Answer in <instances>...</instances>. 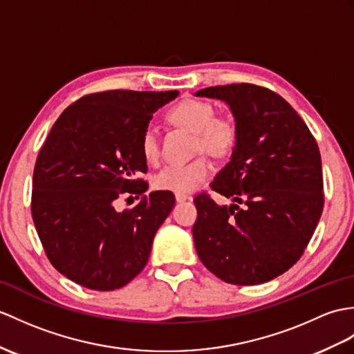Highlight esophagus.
<instances>
[{"label": "esophagus", "instance_id": "obj_1", "mask_svg": "<svg viewBox=\"0 0 354 354\" xmlns=\"http://www.w3.org/2000/svg\"><path fill=\"white\" fill-rule=\"evenodd\" d=\"M175 197H176V202H185V201H188V199H192L190 196L184 194V193H176Z\"/></svg>", "mask_w": 354, "mask_h": 354}]
</instances>
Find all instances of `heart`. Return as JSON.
<instances>
[{
	"label": "heart",
	"mask_w": 354,
	"mask_h": 354,
	"mask_svg": "<svg viewBox=\"0 0 354 354\" xmlns=\"http://www.w3.org/2000/svg\"><path fill=\"white\" fill-rule=\"evenodd\" d=\"M216 110L209 102L185 100L175 105L169 119L196 134V151L208 152L212 157H226L234 151L238 140V128L234 119L214 116ZM145 160L151 164L160 160L158 134L153 127H147L140 142ZM212 166L205 157L188 162H171L155 175V187L174 193H192L211 176Z\"/></svg>",
	"instance_id": "b5f03b06"
}]
</instances>
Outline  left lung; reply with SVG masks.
<instances>
[{"label":"left lung","mask_w":354,"mask_h":354,"mask_svg":"<svg viewBox=\"0 0 354 354\" xmlns=\"http://www.w3.org/2000/svg\"><path fill=\"white\" fill-rule=\"evenodd\" d=\"M229 105L238 128L231 161L211 188L232 199L194 197L196 252L221 281L259 285L290 270L322 217V157L314 136L282 96L254 84L202 88Z\"/></svg>","instance_id":"8db88e82"}]
</instances>
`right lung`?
I'll list each match as a JSON object with an SVG mask.
<instances>
[{
    "label": "right lung",
    "mask_w": 354,
    "mask_h": 354,
    "mask_svg": "<svg viewBox=\"0 0 354 354\" xmlns=\"http://www.w3.org/2000/svg\"><path fill=\"white\" fill-rule=\"evenodd\" d=\"M178 90H109L86 95L49 131L32 174L31 216L51 264L75 283L113 291L149 259L153 236L175 207L171 192L147 190L145 129ZM123 194L142 196L115 211ZM137 196V197H138Z\"/></svg>",
    "instance_id": "obj_1"
}]
</instances>
